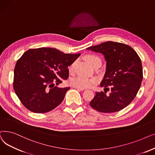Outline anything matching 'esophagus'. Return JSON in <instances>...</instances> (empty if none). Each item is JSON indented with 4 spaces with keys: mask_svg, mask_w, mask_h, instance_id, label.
<instances>
[{
    "mask_svg": "<svg viewBox=\"0 0 155 155\" xmlns=\"http://www.w3.org/2000/svg\"><path fill=\"white\" fill-rule=\"evenodd\" d=\"M74 87L75 89H76V90H80V91H83V90H84V88L79 87H76V86H74Z\"/></svg>",
    "mask_w": 155,
    "mask_h": 155,
    "instance_id": "34e87169",
    "label": "esophagus"
}]
</instances>
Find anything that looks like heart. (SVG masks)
<instances>
[{
	"mask_svg": "<svg viewBox=\"0 0 155 155\" xmlns=\"http://www.w3.org/2000/svg\"><path fill=\"white\" fill-rule=\"evenodd\" d=\"M85 60L91 66H93L97 64H101V59L95 55L93 54H88L86 55ZM74 63H72L69 68V70L70 72H72L73 70ZM96 82L95 79L87 78L83 76H77L71 80V84L74 86L81 88L84 87H90L93 85V84Z\"/></svg>",
	"mask_w": 155,
	"mask_h": 155,
	"instance_id": "obj_1",
	"label": "heart"
}]
</instances>
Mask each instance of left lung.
<instances>
[{"label":"left lung","instance_id":"left-lung-1","mask_svg":"<svg viewBox=\"0 0 155 155\" xmlns=\"http://www.w3.org/2000/svg\"><path fill=\"white\" fill-rule=\"evenodd\" d=\"M86 49L101 54L106 61V71L100 83L104 92H96L90 106L103 113L120 111L134 99L141 86V59L130 46L121 43L107 41ZM110 90V93L107 95Z\"/></svg>","mask_w":155,"mask_h":155}]
</instances>
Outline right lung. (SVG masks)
<instances>
[{"instance_id":"1","label":"right lung","mask_w":155,"mask_h":155,"mask_svg":"<svg viewBox=\"0 0 155 155\" xmlns=\"http://www.w3.org/2000/svg\"><path fill=\"white\" fill-rule=\"evenodd\" d=\"M81 54H64L56 48L29 49L17 61L14 89L23 105L35 113L51 111L63 101L70 87L56 85L69 76L68 66Z\"/></svg>"}]
</instances>
